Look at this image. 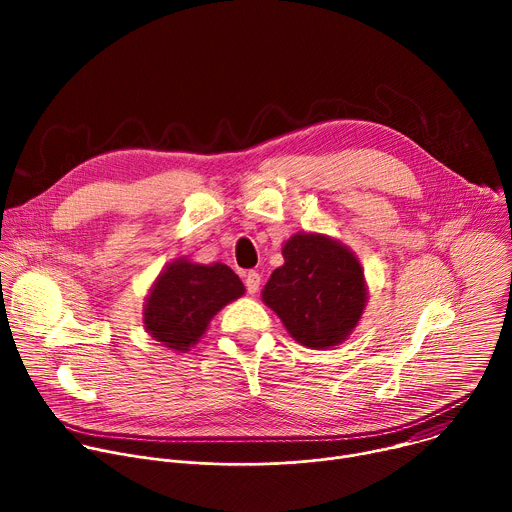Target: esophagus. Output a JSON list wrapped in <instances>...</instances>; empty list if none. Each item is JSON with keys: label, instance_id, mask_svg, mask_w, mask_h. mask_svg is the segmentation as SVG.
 <instances>
[{"label": "esophagus", "instance_id": "1", "mask_svg": "<svg viewBox=\"0 0 512 512\" xmlns=\"http://www.w3.org/2000/svg\"><path fill=\"white\" fill-rule=\"evenodd\" d=\"M245 285H247V291L253 296L259 291V285H261V275L257 271H247L245 275Z\"/></svg>", "mask_w": 512, "mask_h": 512}]
</instances>
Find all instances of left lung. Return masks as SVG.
<instances>
[{
  "mask_svg": "<svg viewBox=\"0 0 512 512\" xmlns=\"http://www.w3.org/2000/svg\"><path fill=\"white\" fill-rule=\"evenodd\" d=\"M261 300L302 346L326 350L342 344L358 326L369 302L364 269L338 239L322 233H296L283 247Z\"/></svg>",
  "mask_w": 512,
  "mask_h": 512,
  "instance_id": "obj_1",
  "label": "left lung"
}]
</instances>
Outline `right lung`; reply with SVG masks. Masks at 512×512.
Segmentation results:
<instances>
[{"label": "right lung", "mask_w": 512, "mask_h": 512, "mask_svg": "<svg viewBox=\"0 0 512 512\" xmlns=\"http://www.w3.org/2000/svg\"><path fill=\"white\" fill-rule=\"evenodd\" d=\"M243 294L245 285L229 265L174 259L162 267L145 296L143 328L168 350L188 352L210 320Z\"/></svg>", "instance_id": "right-lung-1"}]
</instances>
